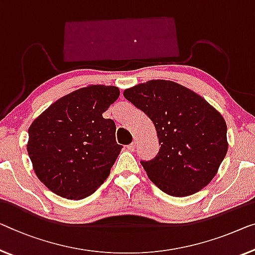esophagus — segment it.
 Returning <instances> with one entry per match:
<instances>
[{
    "instance_id": "esophagus-1",
    "label": "esophagus",
    "mask_w": 255,
    "mask_h": 255,
    "mask_svg": "<svg viewBox=\"0 0 255 255\" xmlns=\"http://www.w3.org/2000/svg\"><path fill=\"white\" fill-rule=\"evenodd\" d=\"M136 143H137V142H136V140H134V142H132L131 144H129V145H128V150L134 151V150L136 149Z\"/></svg>"
}]
</instances>
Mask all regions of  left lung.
Here are the masks:
<instances>
[{
	"label": "left lung",
	"instance_id": "1",
	"mask_svg": "<svg viewBox=\"0 0 255 255\" xmlns=\"http://www.w3.org/2000/svg\"><path fill=\"white\" fill-rule=\"evenodd\" d=\"M124 96L153 123L158 154L140 161L150 180L165 193L187 197L206 187L228 151L227 125L218 110L187 87L151 80Z\"/></svg>",
	"mask_w": 255,
	"mask_h": 255
}]
</instances>
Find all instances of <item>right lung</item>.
<instances>
[{
  "mask_svg": "<svg viewBox=\"0 0 255 255\" xmlns=\"http://www.w3.org/2000/svg\"><path fill=\"white\" fill-rule=\"evenodd\" d=\"M120 95L93 85L66 95L33 121L27 152L39 180L66 199H83L104 183L123 146L103 113Z\"/></svg>",
  "mask_w": 255,
  "mask_h": 255,
  "instance_id": "add662e5",
  "label": "right lung"
}]
</instances>
